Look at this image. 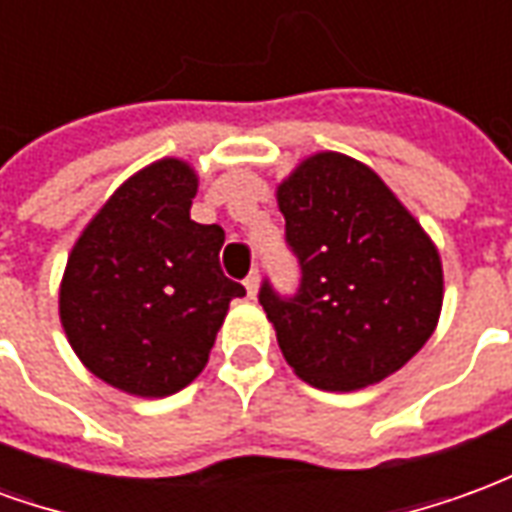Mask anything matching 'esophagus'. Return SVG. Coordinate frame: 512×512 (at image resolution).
Segmentation results:
<instances>
[{
    "instance_id": "34e87169",
    "label": "esophagus",
    "mask_w": 512,
    "mask_h": 512,
    "mask_svg": "<svg viewBox=\"0 0 512 512\" xmlns=\"http://www.w3.org/2000/svg\"><path fill=\"white\" fill-rule=\"evenodd\" d=\"M257 285H260V274H257V271H252V274L244 279V288H246V293H249V299H255L257 296Z\"/></svg>"
}]
</instances>
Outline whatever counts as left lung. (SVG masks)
<instances>
[{
    "instance_id": "obj_1",
    "label": "left lung",
    "mask_w": 512,
    "mask_h": 512,
    "mask_svg": "<svg viewBox=\"0 0 512 512\" xmlns=\"http://www.w3.org/2000/svg\"><path fill=\"white\" fill-rule=\"evenodd\" d=\"M277 202L301 282L279 296L266 279L260 304L285 362L326 392L392 376L439 323L436 244L373 169L332 150L304 158Z\"/></svg>"
}]
</instances>
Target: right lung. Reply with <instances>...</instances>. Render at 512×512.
Here are the masks:
<instances>
[{"instance_id":"right-lung-1","label":"right lung","mask_w":512,"mask_h":512,"mask_svg":"<svg viewBox=\"0 0 512 512\" xmlns=\"http://www.w3.org/2000/svg\"><path fill=\"white\" fill-rule=\"evenodd\" d=\"M197 175L161 158L104 202L68 255L60 321L82 365L136 397H167L208 365L244 285L219 266L224 230L189 216Z\"/></svg>"}]
</instances>
